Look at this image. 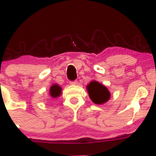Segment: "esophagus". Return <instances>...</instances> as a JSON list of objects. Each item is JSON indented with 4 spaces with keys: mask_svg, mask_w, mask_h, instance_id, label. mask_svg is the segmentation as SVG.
Returning a JSON list of instances; mask_svg holds the SVG:
<instances>
[{
    "mask_svg": "<svg viewBox=\"0 0 156 156\" xmlns=\"http://www.w3.org/2000/svg\"><path fill=\"white\" fill-rule=\"evenodd\" d=\"M70 84H72V85H76V84H78V82L77 81H72V82H70L69 83Z\"/></svg>",
    "mask_w": 156,
    "mask_h": 156,
    "instance_id": "esophagus-1",
    "label": "esophagus"
}]
</instances>
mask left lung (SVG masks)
Listing matches in <instances>:
<instances>
[{
  "label": "left lung",
  "mask_w": 156,
  "mask_h": 156,
  "mask_svg": "<svg viewBox=\"0 0 156 156\" xmlns=\"http://www.w3.org/2000/svg\"><path fill=\"white\" fill-rule=\"evenodd\" d=\"M87 90L90 98L95 104H104L110 98V93L108 88L97 81H92L87 86Z\"/></svg>",
  "instance_id": "1"
}]
</instances>
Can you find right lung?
<instances>
[{
    "label": "right lung",
    "instance_id": "right-lung-1",
    "mask_svg": "<svg viewBox=\"0 0 156 156\" xmlns=\"http://www.w3.org/2000/svg\"><path fill=\"white\" fill-rule=\"evenodd\" d=\"M49 93L51 98H56L57 97L60 96L61 93H62V88L58 84H53L50 88Z\"/></svg>",
    "mask_w": 156,
    "mask_h": 156
}]
</instances>
